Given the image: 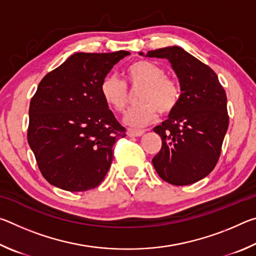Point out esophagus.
Wrapping results in <instances>:
<instances>
[{"instance_id":"esophagus-1","label":"esophagus","mask_w":256,"mask_h":256,"mask_svg":"<svg viewBox=\"0 0 256 256\" xmlns=\"http://www.w3.org/2000/svg\"><path fill=\"white\" fill-rule=\"evenodd\" d=\"M146 131L144 130H134V128H128V136L131 138H136V136H141Z\"/></svg>"}]
</instances>
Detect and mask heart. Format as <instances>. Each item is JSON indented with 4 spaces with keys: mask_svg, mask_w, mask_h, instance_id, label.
Returning a JSON list of instances; mask_svg holds the SVG:
<instances>
[{
    "mask_svg": "<svg viewBox=\"0 0 256 256\" xmlns=\"http://www.w3.org/2000/svg\"><path fill=\"white\" fill-rule=\"evenodd\" d=\"M128 86L132 90L141 89L138 94L140 105L132 108L125 122L132 126H144L160 115L172 114L178 106L182 89L178 82L166 76V71L151 60H140L126 68ZM104 100L115 112H123L128 105V86L116 76H107L100 84Z\"/></svg>",
    "mask_w": 256,
    "mask_h": 256,
    "instance_id": "1",
    "label": "heart"
}]
</instances>
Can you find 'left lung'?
Instances as JSON below:
<instances>
[{"instance_id":"left-lung-1","label":"left lung","mask_w":256,"mask_h":256,"mask_svg":"<svg viewBox=\"0 0 256 256\" xmlns=\"http://www.w3.org/2000/svg\"><path fill=\"white\" fill-rule=\"evenodd\" d=\"M146 56L170 60L182 89L178 106L154 128L162 141L154 167L167 183L193 184L214 170L222 154L229 124L226 92L211 68L180 47L149 50Z\"/></svg>"}]
</instances>
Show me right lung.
<instances>
[{"label":"right lung","instance_id":"right-lung-1","mask_svg":"<svg viewBox=\"0 0 256 256\" xmlns=\"http://www.w3.org/2000/svg\"><path fill=\"white\" fill-rule=\"evenodd\" d=\"M130 52L76 53L42 78L29 106L28 144L50 184L70 192L97 188L126 136L100 92L102 80Z\"/></svg>","mask_w":256,"mask_h":256}]
</instances>
